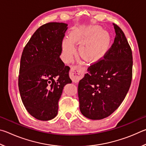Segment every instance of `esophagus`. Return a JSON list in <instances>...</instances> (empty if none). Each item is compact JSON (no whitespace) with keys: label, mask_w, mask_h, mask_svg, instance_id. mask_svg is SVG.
<instances>
[{"label":"esophagus","mask_w":146,"mask_h":146,"mask_svg":"<svg viewBox=\"0 0 146 146\" xmlns=\"http://www.w3.org/2000/svg\"><path fill=\"white\" fill-rule=\"evenodd\" d=\"M85 72V68L79 66H75L71 68L70 76L74 82H78L83 77Z\"/></svg>","instance_id":"esophagus-1"}]
</instances>
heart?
<instances>
[{
    "mask_svg": "<svg viewBox=\"0 0 146 146\" xmlns=\"http://www.w3.org/2000/svg\"><path fill=\"white\" fill-rule=\"evenodd\" d=\"M110 42L109 34L100 31L98 26H91L85 29H78L70 35V40L66 39L63 48L66 57L70 59L75 53L73 44H81L80 53L82 57L88 62L100 60L107 52Z\"/></svg>",
    "mask_w": 146,
    "mask_h": 146,
    "instance_id": "1",
    "label": "heart"
}]
</instances>
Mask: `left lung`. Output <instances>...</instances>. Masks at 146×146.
I'll return each mask as SVG.
<instances>
[{"mask_svg":"<svg viewBox=\"0 0 146 146\" xmlns=\"http://www.w3.org/2000/svg\"><path fill=\"white\" fill-rule=\"evenodd\" d=\"M113 25L114 42L103 58L90 66L78 85L80 112L91 120L111 115L124 100L131 83V48L120 27Z\"/></svg>","mask_w":146,"mask_h":146,"instance_id":"obj_1","label":"left lung"}]
</instances>
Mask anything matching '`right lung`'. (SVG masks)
<instances>
[{"instance_id": "obj_1", "label": "right lung", "mask_w": 146, "mask_h": 146, "mask_svg": "<svg viewBox=\"0 0 146 146\" xmlns=\"http://www.w3.org/2000/svg\"><path fill=\"white\" fill-rule=\"evenodd\" d=\"M67 24L48 23L36 29L24 47L19 89L24 107L36 119H53L64 86L71 83L70 68L60 58Z\"/></svg>"}]
</instances>
